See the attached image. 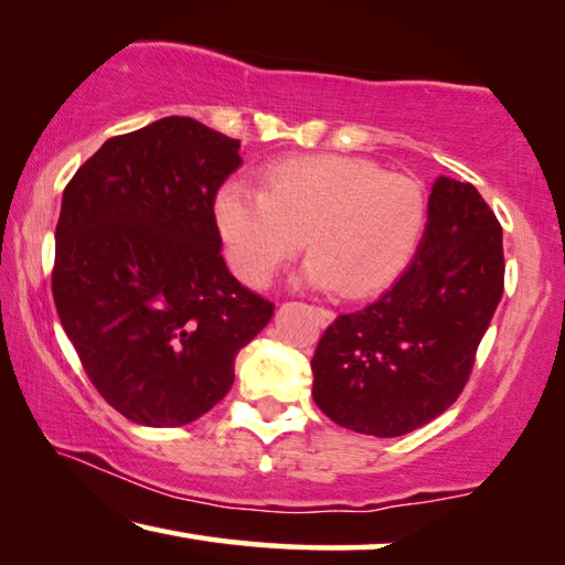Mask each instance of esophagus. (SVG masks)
I'll list each match as a JSON object with an SVG mask.
<instances>
[{
	"label": "esophagus",
	"mask_w": 565,
	"mask_h": 565,
	"mask_svg": "<svg viewBox=\"0 0 565 565\" xmlns=\"http://www.w3.org/2000/svg\"><path fill=\"white\" fill-rule=\"evenodd\" d=\"M316 316H318L320 323H331V320H333V312L328 308H316Z\"/></svg>",
	"instance_id": "1"
}]
</instances>
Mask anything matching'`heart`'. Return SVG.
I'll list each match as a JSON object with an SVG mask.
<instances>
[{
  "mask_svg": "<svg viewBox=\"0 0 565 565\" xmlns=\"http://www.w3.org/2000/svg\"><path fill=\"white\" fill-rule=\"evenodd\" d=\"M214 224L232 273L263 288L300 255L312 285L349 298L392 288L419 253L429 199L419 181L359 156H295L263 173V189L227 179L214 196Z\"/></svg>",
  "mask_w": 565,
  "mask_h": 565,
  "instance_id": "obj_1",
  "label": "heart"
}]
</instances>
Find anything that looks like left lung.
Returning a JSON list of instances; mask_svg holds the SVG:
<instances>
[{
  "mask_svg": "<svg viewBox=\"0 0 565 565\" xmlns=\"http://www.w3.org/2000/svg\"><path fill=\"white\" fill-rule=\"evenodd\" d=\"M505 288L498 216L472 184L439 177L409 270L338 316L312 353V398L335 424L402 437L457 402Z\"/></svg>",
  "mask_w": 565,
  "mask_h": 565,
  "instance_id": "obj_1",
  "label": "left lung"
}]
</instances>
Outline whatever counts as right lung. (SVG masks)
<instances>
[{"instance_id": "add662e5", "label": "right lung", "mask_w": 565, "mask_h": 565, "mask_svg": "<svg viewBox=\"0 0 565 565\" xmlns=\"http://www.w3.org/2000/svg\"><path fill=\"white\" fill-rule=\"evenodd\" d=\"M239 141L184 116L113 136L67 181L52 298L90 384L146 427L222 402L275 306L227 270L214 196Z\"/></svg>"}]
</instances>
